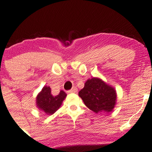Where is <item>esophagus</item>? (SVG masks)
<instances>
[{"label": "esophagus", "mask_w": 152, "mask_h": 152, "mask_svg": "<svg viewBox=\"0 0 152 152\" xmlns=\"http://www.w3.org/2000/svg\"><path fill=\"white\" fill-rule=\"evenodd\" d=\"M68 92H69V93H76V92H77V88H76V87H74L72 89L69 90Z\"/></svg>", "instance_id": "obj_1"}]
</instances>
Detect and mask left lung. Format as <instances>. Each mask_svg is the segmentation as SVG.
Listing matches in <instances>:
<instances>
[{
    "label": "left lung",
    "mask_w": 152,
    "mask_h": 152,
    "mask_svg": "<svg viewBox=\"0 0 152 152\" xmlns=\"http://www.w3.org/2000/svg\"><path fill=\"white\" fill-rule=\"evenodd\" d=\"M78 96L85 105L96 114L111 112L116 105V90L99 78L87 80Z\"/></svg>",
    "instance_id": "1"
}]
</instances>
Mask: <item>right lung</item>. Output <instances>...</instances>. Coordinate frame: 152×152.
Here are the masks:
<instances>
[{
  "label": "right lung",
  "instance_id": "add662e5",
  "mask_svg": "<svg viewBox=\"0 0 152 152\" xmlns=\"http://www.w3.org/2000/svg\"><path fill=\"white\" fill-rule=\"evenodd\" d=\"M66 96L64 91H61L56 96L52 95L50 86H45L37 95L36 106L46 114L51 115L60 108Z\"/></svg>",
  "mask_w": 152,
  "mask_h": 152
}]
</instances>
